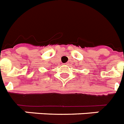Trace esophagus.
Returning <instances> with one entry per match:
<instances>
[{
	"instance_id": "1",
	"label": "esophagus",
	"mask_w": 124,
	"mask_h": 124,
	"mask_svg": "<svg viewBox=\"0 0 124 124\" xmlns=\"http://www.w3.org/2000/svg\"><path fill=\"white\" fill-rule=\"evenodd\" d=\"M65 65H68V63H66V64Z\"/></svg>"
}]
</instances>
